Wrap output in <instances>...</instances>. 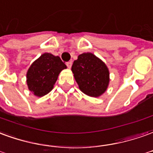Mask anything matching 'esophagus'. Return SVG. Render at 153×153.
Returning a JSON list of instances; mask_svg holds the SVG:
<instances>
[{
	"label": "esophagus",
	"instance_id": "obj_1",
	"mask_svg": "<svg viewBox=\"0 0 153 153\" xmlns=\"http://www.w3.org/2000/svg\"><path fill=\"white\" fill-rule=\"evenodd\" d=\"M72 64V61H68V62H67V63H66V65L68 66V68H71Z\"/></svg>",
	"mask_w": 153,
	"mask_h": 153
}]
</instances>
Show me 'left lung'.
Returning a JSON list of instances; mask_svg holds the SVG:
<instances>
[{
  "mask_svg": "<svg viewBox=\"0 0 153 153\" xmlns=\"http://www.w3.org/2000/svg\"><path fill=\"white\" fill-rule=\"evenodd\" d=\"M72 71L80 90L91 97H99L107 90L109 72L105 63L91 53L80 54Z\"/></svg>",
  "mask_w": 153,
  "mask_h": 153,
  "instance_id": "left-lung-1",
  "label": "left lung"
}]
</instances>
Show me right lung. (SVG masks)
I'll return each mask as SVG.
<instances>
[{
    "label": "right lung",
    "mask_w": 153,
    "mask_h": 153,
    "mask_svg": "<svg viewBox=\"0 0 153 153\" xmlns=\"http://www.w3.org/2000/svg\"><path fill=\"white\" fill-rule=\"evenodd\" d=\"M67 66L59 56L45 53L32 63L27 73L28 89L36 96L45 95L53 87L58 76Z\"/></svg>",
    "instance_id": "obj_1"
}]
</instances>
